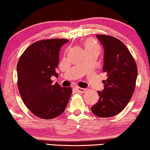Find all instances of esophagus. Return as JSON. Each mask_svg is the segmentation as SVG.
<instances>
[{
	"mask_svg": "<svg viewBox=\"0 0 150 150\" xmlns=\"http://www.w3.org/2000/svg\"><path fill=\"white\" fill-rule=\"evenodd\" d=\"M76 91L78 92V93H84L85 92H86L87 90L86 88H80V87L76 86Z\"/></svg>",
	"mask_w": 150,
	"mask_h": 150,
	"instance_id": "34e87169",
	"label": "esophagus"
}]
</instances>
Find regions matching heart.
<instances>
[{"instance_id": "obj_1", "label": "heart", "mask_w": 150, "mask_h": 150, "mask_svg": "<svg viewBox=\"0 0 150 150\" xmlns=\"http://www.w3.org/2000/svg\"><path fill=\"white\" fill-rule=\"evenodd\" d=\"M84 47H85V50L93 49V48H98V45L92 40H87L84 43Z\"/></svg>"}]
</instances>
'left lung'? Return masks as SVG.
I'll return each instance as SVG.
<instances>
[{
  "mask_svg": "<svg viewBox=\"0 0 150 150\" xmlns=\"http://www.w3.org/2000/svg\"><path fill=\"white\" fill-rule=\"evenodd\" d=\"M96 36L104 48L103 71L107 78L103 80L104 89L98 91V103L91 110L104 118L119 113L129 102L135 90L137 68L132 55L120 40L109 35Z\"/></svg>",
  "mask_w": 150,
  "mask_h": 150,
  "instance_id": "8db88e82",
  "label": "left lung"
}]
</instances>
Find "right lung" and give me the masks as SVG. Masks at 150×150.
Instances as JSON below:
<instances>
[{
  "label": "right lung",
  "instance_id": "obj_1",
  "mask_svg": "<svg viewBox=\"0 0 150 150\" xmlns=\"http://www.w3.org/2000/svg\"><path fill=\"white\" fill-rule=\"evenodd\" d=\"M66 39L38 41L25 50L17 64V85L26 107L43 119L58 117L64 111L72 94L70 87L53 84L59 63V50Z\"/></svg>",
  "mask_w": 150,
  "mask_h": 150
}]
</instances>
